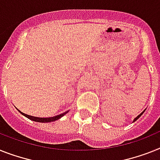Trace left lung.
I'll return each instance as SVG.
<instances>
[{"label": "left lung", "instance_id": "left-lung-1", "mask_svg": "<svg viewBox=\"0 0 160 160\" xmlns=\"http://www.w3.org/2000/svg\"><path fill=\"white\" fill-rule=\"evenodd\" d=\"M146 111V109H145V110H144V111H142V113H141V114H140V115H138V116H137V117H136V118H135V119H133V121H132V122H135V121H136V120H137V119H139V118H140V117H141V115H142V114L144 113V111Z\"/></svg>", "mask_w": 160, "mask_h": 160}]
</instances>
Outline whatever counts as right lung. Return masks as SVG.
Wrapping results in <instances>:
<instances>
[{
	"label": "right lung",
	"mask_w": 160,
	"mask_h": 160,
	"mask_svg": "<svg viewBox=\"0 0 160 160\" xmlns=\"http://www.w3.org/2000/svg\"><path fill=\"white\" fill-rule=\"evenodd\" d=\"M18 110V109H17ZM19 111L20 113L22 114V115H24L25 117L28 118L29 119L31 120H33V121H36V122H40V123H49V122H53V121H56L58 119H61L63 115H65L66 114L68 113V111H66L64 113L62 114H60V115H55V116H53V117H47V118H41V117H35V116H32V115H27V114H24L22 112L18 110Z\"/></svg>",
	"instance_id": "right-lung-1"
}]
</instances>
